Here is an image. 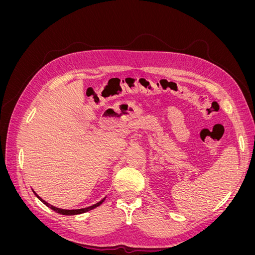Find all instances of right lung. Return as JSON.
Masks as SVG:
<instances>
[{"mask_svg":"<svg viewBox=\"0 0 255 255\" xmlns=\"http://www.w3.org/2000/svg\"><path fill=\"white\" fill-rule=\"evenodd\" d=\"M34 194L36 195V192L34 191ZM37 196V198L40 200V201L43 203V204H45L47 205L48 207H50L51 210H53L54 212H56V213H58V214H61V215H79V214H83V213H86V212H88V211H91V210H94V208H96V207H98L99 205H101L103 202H104V200H105V198L103 199V200H101V201L100 202H98L97 204H94V205H91V206H89V207H85V208H80V210H60V208H57V207H55V206H53V205H51V204H49L48 202H45L44 200H42L39 196L38 195H36Z\"/></svg>","mask_w":255,"mask_h":255,"instance_id":"1","label":"right lung"}]
</instances>
